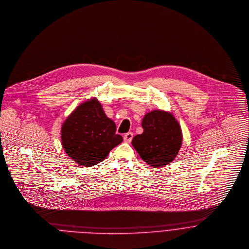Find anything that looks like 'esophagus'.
I'll use <instances>...</instances> for the list:
<instances>
[{
    "instance_id": "obj_1",
    "label": "esophagus",
    "mask_w": 249,
    "mask_h": 249,
    "mask_svg": "<svg viewBox=\"0 0 249 249\" xmlns=\"http://www.w3.org/2000/svg\"><path fill=\"white\" fill-rule=\"evenodd\" d=\"M132 138H133V133H132V132H127V133H125V134L124 135V142H126V143H130L131 140H132Z\"/></svg>"
}]
</instances>
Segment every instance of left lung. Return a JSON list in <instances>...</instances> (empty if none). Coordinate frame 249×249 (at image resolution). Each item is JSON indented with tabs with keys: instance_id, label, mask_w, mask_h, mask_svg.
<instances>
[{
	"instance_id": "8db88e82",
	"label": "left lung",
	"mask_w": 249,
	"mask_h": 249,
	"mask_svg": "<svg viewBox=\"0 0 249 249\" xmlns=\"http://www.w3.org/2000/svg\"><path fill=\"white\" fill-rule=\"evenodd\" d=\"M144 129L132 139V146L148 165L163 167L172 162L182 144V132L171 112L153 110L142 121Z\"/></svg>"
}]
</instances>
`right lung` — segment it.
Returning <instances> with one entry per match:
<instances>
[{"label":"right lung","mask_w":249,"mask_h":249,"mask_svg":"<svg viewBox=\"0 0 249 249\" xmlns=\"http://www.w3.org/2000/svg\"><path fill=\"white\" fill-rule=\"evenodd\" d=\"M64 151L78 165L90 167L103 161L110 151L123 142L116 124L92 97L79 104L63 123Z\"/></svg>","instance_id":"right-lung-1"}]
</instances>
